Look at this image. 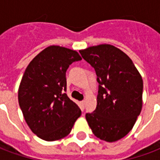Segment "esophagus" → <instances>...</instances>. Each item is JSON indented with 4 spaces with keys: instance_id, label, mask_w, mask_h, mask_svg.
I'll return each mask as SVG.
<instances>
[{
    "instance_id": "34e87169",
    "label": "esophagus",
    "mask_w": 160,
    "mask_h": 160,
    "mask_svg": "<svg viewBox=\"0 0 160 160\" xmlns=\"http://www.w3.org/2000/svg\"><path fill=\"white\" fill-rule=\"evenodd\" d=\"M80 108H81V109H85V101H80Z\"/></svg>"
}]
</instances>
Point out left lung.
I'll use <instances>...</instances> for the list:
<instances>
[{"label": "left lung", "mask_w": 160, "mask_h": 160, "mask_svg": "<svg viewBox=\"0 0 160 160\" xmlns=\"http://www.w3.org/2000/svg\"><path fill=\"white\" fill-rule=\"evenodd\" d=\"M80 53L99 84L97 107L86 114L88 125L101 140L118 141L129 133L141 113L142 78L132 60L115 46H92Z\"/></svg>", "instance_id": "left-lung-1"}]
</instances>
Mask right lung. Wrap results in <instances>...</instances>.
Instances as JSON below:
<instances>
[{
	"label": "right lung",
	"mask_w": 160,
	"mask_h": 160,
	"mask_svg": "<svg viewBox=\"0 0 160 160\" xmlns=\"http://www.w3.org/2000/svg\"><path fill=\"white\" fill-rule=\"evenodd\" d=\"M72 49L49 46L29 63L19 88V104L34 134L54 141L69 134L81 111L68 97L66 72L80 61Z\"/></svg>",
	"instance_id": "obj_1"
}]
</instances>
